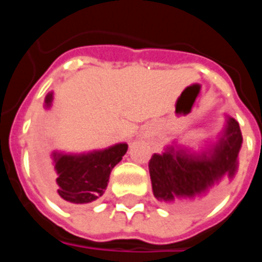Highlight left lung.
<instances>
[{
	"mask_svg": "<svg viewBox=\"0 0 262 262\" xmlns=\"http://www.w3.org/2000/svg\"><path fill=\"white\" fill-rule=\"evenodd\" d=\"M242 144L240 126L229 119L225 137L212 153L195 156L171 147L153 154L148 171L154 196L182 210L206 208L223 192L226 178L234 176Z\"/></svg>",
	"mask_w": 262,
	"mask_h": 262,
	"instance_id": "obj_1",
	"label": "left lung"
}]
</instances>
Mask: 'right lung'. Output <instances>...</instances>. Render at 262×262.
<instances>
[{
	"instance_id": "obj_1",
	"label": "right lung",
	"mask_w": 262,
	"mask_h": 262,
	"mask_svg": "<svg viewBox=\"0 0 262 262\" xmlns=\"http://www.w3.org/2000/svg\"><path fill=\"white\" fill-rule=\"evenodd\" d=\"M52 97L46 98V103ZM127 150L120 143L112 147L82 156H56V174L48 180L56 201L61 205H81L102 196L108 187L109 176Z\"/></svg>"
}]
</instances>
